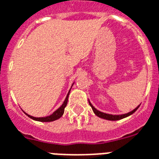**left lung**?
<instances>
[{
    "label": "left lung",
    "mask_w": 159,
    "mask_h": 159,
    "mask_svg": "<svg viewBox=\"0 0 159 159\" xmlns=\"http://www.w3.org/2000/svg\"><path fill=\"white\" fill-rule=\"evenodd\" d=\"M89 105L91 106V108H92V109H93V111L94 114H96L97 116L99 117V118H101V119H107V120H112V121H115V120H119V119H124V118H126V117L129 116V115H131V114H133L134 113L136 110H137L138 109H139V105L137 107V108H135L134 110H132L131 112H129V113H128V114H121V115H113V114H104V113H103V112H100L99 111V110H97L91 104V103L89 101Z\"/></svg>",
    "instance_id": "left-lung-1"
}]
</instances>
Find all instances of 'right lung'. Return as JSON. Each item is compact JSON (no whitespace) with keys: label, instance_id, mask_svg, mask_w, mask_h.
I'll use <instances>...</instances> for the list:
<instances>
[{"label":"right lung","instance_id":"1","mask_svg":"<svg viewBox=\"0 0 159 159\" xmlns=\"http://www.w3.org/2000/svg\"><path fill=\"white\" fill-rule=\"evenodd\" d=\"M70 90L69 91L68 94H67V96H66V99H65V101H64L62 105H61V106H60L57 110H55V111L51 115H50V116L42 117V118H35V117L30 116V115H29V114H27L26 115H28V117H30V119H34V120H36V121H40V122H52L56 120V119H60V117L63 115V114H64L65 108H66V105H67V102H68V97H69V94H70Z\"/></svg>","mask_w":159,"mask_h":159}]
</instances>
